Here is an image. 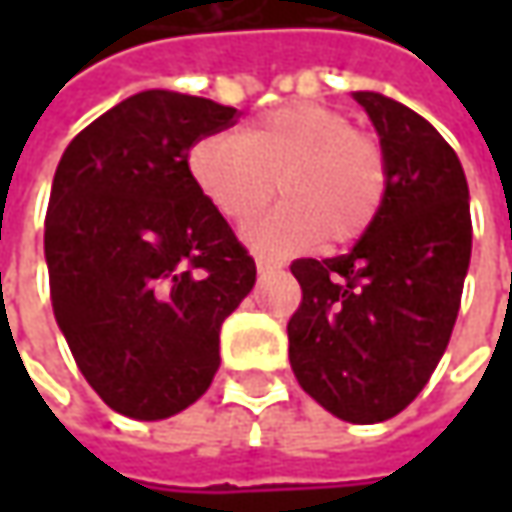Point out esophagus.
Returning <instances> with one entry per match:
<instances>
[{
    "label": "esophagus",
    "mask_w": 512,
    "mask_h": 512,
    "mask_svg": "<svg viewBox=\"0 0 512 512\" xmlns=\"http://www.w3.org/2000/svg\"><path fill=\"white\" fill-rule=\"evenodd\" d=\"M276 262H270V259H265V256H259V259H256V270H259V273H273V270H276Z\"/></svg>",
    "instance_id": "obj_1"
}]
</instances>
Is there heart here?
<instances>
[{
  "mask_svg": "<svg viewBox=\"0 0 512 512\" xmlns=\"http://www.w3.org/2000/svg\"><path fill=\"white\" fill-rule=\"evenodd\" d=\"M199 196L230 225H247L270 202L282 205L247 227V245L270 259L362 239L387 196L382 145L350 128L342 110L290 102L253 119L239 136L213 133L187 156Z\"/></svg>",
  "mask_w": 512,
  "mask_h": 512,
  "instance_id": "b5f03b06",
  "label": "heart"
}]
</instances>
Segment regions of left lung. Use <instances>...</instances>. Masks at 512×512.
Listing matches in <instances>:
<instances>
[{"label":"left lung","instance_id":"left-lung-1","mask_svg":"<svg viewBox=\"0 0 512 512\" xmlns=\"http://www.w3.org/2000/svg\"><path fill=\"white\" fill-rule=\"evenodd\" d=\"M353 99L379 130L387 196L379 219L333 259H296L302 302L287 322L307 396L353 424L393 419L436 370L462 305L473 225L462 162L416 110Z\"/></svg>","mask_w":512,"mask_h":512}]
</instances>
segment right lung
I'll return each mask as SVG.
<instances>
[{"label":"right lung","instance_id":"add662e5","mask_svg":"<svg viewBox=\"0 0 512 512\" xmlns=\"http://www.w3.org/2000/svg\"><path fill=\"white\" fill-rule=\"evenodd\" d=\"M239 110L142 90L59 159L45 216L50 302L82 376L110 410L156 422L205 393L219 330L256 262L190 179V148Z\"/></svg>","mask_w":512,"mask_h":512}]
</instances>
